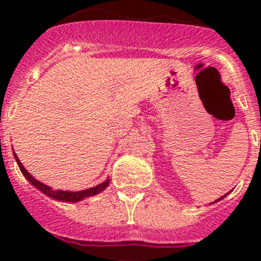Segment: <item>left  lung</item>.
Wrapping results in <instances>:
<instances>
[{"label": "left lung", "instance_id": "obj_1", "mask_svg": "<svg viewBox=\"0 0 261 261\" xmlns=\"http://www.w3.org/2000/svg\"><path fill=\"white\" fill-rule=\"evenodd\" d=\"M225 196H226V195H225ZM225 196H222V197H220V199L216 200V201H220V200H221V199H223V197H225ZM216 201H214V202H216Z\"/></svg>", "mask_w": 261, "mask_h": 261}]
</instances>
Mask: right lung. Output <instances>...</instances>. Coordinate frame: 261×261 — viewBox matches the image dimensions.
<instances>
[{
	"label": "right lung",
	"mask_w": 261,
	"mask_h": 261,
	"mask_svg": "<svg viewBox=\"0 0 261 261\" xmlns=\"http://www.w3.org/2000/svg\"><path fill=\"white\" fill-rule=\"evenodd\" d=\"M14 156H15V161H17L18 166H19L20 171L24 176L27 177V180L32 184V186H35L39 191H41L43 193H45L47 196L52 197L55 200H60V201H66V202H77L80 200L85 199V197H89V196H93L96 195V193L102 192L103 190H106L110 183V180H106L105 183L99 184V186L93 187V188H89V190H85V191H80V192H69V191H53L50 190L49 187L45 186V184L40 183L39 180H36L35 177H32L31 175L27 172V170L22 166V163L19 162V159H18L17 154L14 153Z\"/></svg>",
	"instance_id": "add662e5"
}]
</instances>
